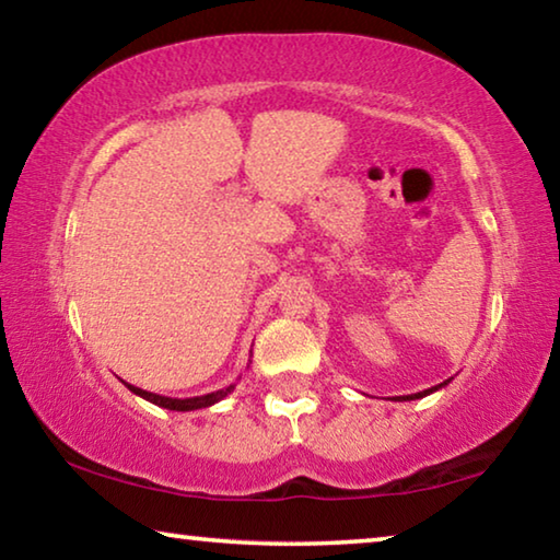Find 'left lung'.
<instances>
[{
    "instance_id": "1",
    "label": "left lung",
    "mask_w": 560,
    "mask_h": 560,
    "mask_svg": "<svg viewBox=\"0 0 560 560\" xmlns=\"http://www.w3.org/2000/svg\"><path fill=\"white\" fill-rule=\"evenodd\" d=\"M450 381H444V383H440V385H434V387H428V390H422V393H415V395H400V397H393V400H420V397H424V395H432L434 390H440V387H444L447 385Z\"/></svg>"
}]
</instances>
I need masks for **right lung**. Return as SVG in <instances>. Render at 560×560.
<instances>
[{
	"mask_svg": "<svg viewBox=\"0 0 560 560\" xmlns=\"http://www.w3.org/2000/svg\"><path fill=\"white\" fill-rule=\"evenodd\" d=\"M126 387L130 393H136L143 397V400L153 402L158 407H165V410H177V412H189V410H202V407H212L214 402L224 400L226 395H230L236 385H226L222 390H214V393H207V395H197V397H165V395H155V393H148L143 387H136L126 383Z\"/></svg>",
	"mask_w": 560,
	"mask_h": 560,
	"instance_id": "right-lung-1",
	"label": "right lung"
}]
</instances>
